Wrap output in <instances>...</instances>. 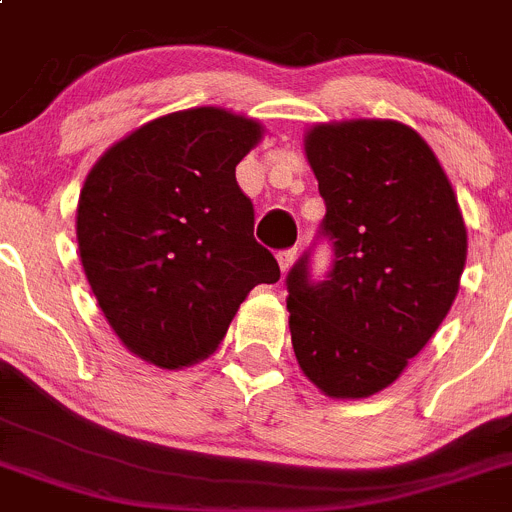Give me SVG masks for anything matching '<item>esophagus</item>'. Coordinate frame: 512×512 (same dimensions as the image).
Here are the masks:
<instances>
[{"mask_svg": "<svg viewBox=\"0 0 512 512\" xmlns=\"http://www.w3.org/2000/svg\"><path fill=\"white\" fill-rule=\"evenodd\" d=\"M295 260H298V250H285V252H280V255H278V265H280V270L288 272L290 267L295 265Z\"/></svg>", "mask_w": 512, "mask_h": 512, "instance_id": "1", "label": "esophagus"}]
</instances>
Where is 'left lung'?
I'll return each mask as SVG.
<instances>
[{"instance_id":"left-lung-1","label":"left lung","mask_w":512,"mask_h":512,"mask_svg":"<svg viewBox=\"0 0 512 512\" xmlns=\"http://www.w3.org/2000/svg\"><path fill=\"white\" fill-rule=\"evenodd\" d=\"M305 159L326 202L336 260L288 275L298 366L331 399H366L394 384L442 326L460 290L467 227L429 143L391 118L315 123Z\"/></svg>"}]
</instances>
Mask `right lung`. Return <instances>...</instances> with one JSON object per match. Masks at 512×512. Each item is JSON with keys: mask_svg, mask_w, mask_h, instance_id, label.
Here are the masks:
<instances>
[{"mask_svg": "<svg viewBox=\"0 0 512 512\" xmlns=\"http://www.w3.org/2000/svg\"><path fill=\"white\" fill-rule=\"evenodd\" d=\"M262 133L227 108H186L123 136L85 176L75 214L85 278L146 364L176 371L212 356L250 290L280 280L234 179Z\"/></svg>", "mask_w": 512, "mask_h": 512, "instance_id": "obj_1", "label": "right lung"}]
</instances>
